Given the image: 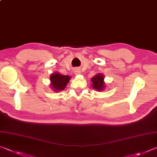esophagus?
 <instances>
[{
  "label": "esophagus",
  "mask_w": 157,
  "mask_h": 157,
  "mask_svg": "<svg viewBox=\"0 0 157 157\" xmlns=\"http://www.w3.org/2000/svg\"><path fill=\"white\" fill-rule=\"evenodd\" d=\"M75 74H80V71H79V70H75Z\"/></svg>",
  "instance_id": "esophagus-1"
}]
</instances>
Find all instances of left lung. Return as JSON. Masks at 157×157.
I'll return each instance as SVG.
<instances>
[{"label":"left lung","instance_id":"8db88e82","mask_svg":"<svg viewBox=\"0 0 157 157\" xmlns=\"http://www.w3.org/2000/svg\"><path fill=\"white\" fill-rule=\"evenodd\" d=\"M91 81L92 82V87L98 91H102L105 89V86L104 83V76L102 74H97L93 78Z\"/></svg>","mask_w":157,"mask_h":157}]
</instances>
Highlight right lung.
Returning a JSON list of instances; mask_svg holds the SVG:
<instances>
[{
  "mask_svg": "<svg viewBox=\"0 0 157 157\" xmlns=\"http://www.w3.org/2000/svg\"><path fill=\"white\" fill-rule=\"evenodd\" d=\"M49 78H50L51 81L50 86L52 90L54 92H58L65 88L66 86L70 80L71 76L61 75L59 73L54 72L51 74Z\"/></svg>",
  "mask_w": 157,
  "mask_h": 157,
  "instance_id": "obj_1",
  "label": "right lung"
}]
</instances>
